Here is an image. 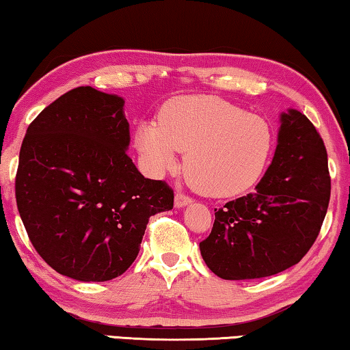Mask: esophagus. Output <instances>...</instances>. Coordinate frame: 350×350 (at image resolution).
Wrapping results in <instances>:
<instances>
[{
    "instance_id": "esophagus-1",
    "label": "esophagus",
    "mask_w": 350,
    "mask_h": 350,
    "mask_svg": "<svg viewBox=\"0 0 350 350\" xmlns=\"http://www.w3.org/2000/svg\"><path fill=\"white\" fill-rule=\"evenodd\" d=\"M192 203V198H189L187 196H185V193L178 192L175 196V206L176 208H185L186 205H191Z\"/></svg>"
}]
</instances>
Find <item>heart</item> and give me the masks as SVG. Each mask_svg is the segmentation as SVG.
Masks as SVG:
<instances>
[{
    "label": "heart",
    "instance_id": "heart-1",
    "mask_svg": "<svg viewBox=\"0 0 350 350\" xmlns=\"http://www.w3.org/2000/svg\"><path fill=\"white\" fill-rule=\"evenodd\" d=\"M136 148L147 169L164 175L178 167L198 192L233 197L250 189L265 170L272 130L255 114L216 96H181L165 106L159 122L137 126Z\"/></svg>",
    "mask_w": 350,
    "mask_h": 350
}]
</instances>
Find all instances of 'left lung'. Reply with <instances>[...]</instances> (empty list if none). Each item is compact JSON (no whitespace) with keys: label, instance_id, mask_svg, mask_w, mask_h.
<instances>
[{"label":"left lung","instance_id":"8db88e82","mask_svg":"<svg viewBox=\"0 0 350 350\" xmlns=\"http://www.w3.org/2000/svg\"><path fill=\"white\" fill-rule=\"evenodd\" d=\"M330 200L325 145L302 112L280 114L275 154L255 192L216 209L200 243L206 266L224 280L275 275L302 260L318 238Z\"/></svg>","mask_w":350,"mask_h":350}]
</instances>
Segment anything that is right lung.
Masks as SVG:
<instances>
[{
  "label": "right lung",
  "instance_id": "add662e5",
  "mask_svg": "<svg viewBox=\"0 0 350 350\" xmlns=\"http://www.w3.org/2000/svg\"><path fill=\"white\" fill-rule=\"evenodd\" d=\"M125 100L81 85L46 106L26 130L15 197L46 265L79 282H107L136 260L150 216L174 191L126 154Z\"/></svg>",
  "mask_w": 350,
  "mask_h": 350
}]
</instances>
